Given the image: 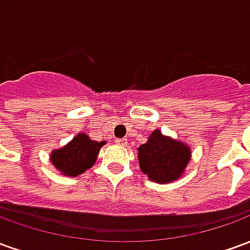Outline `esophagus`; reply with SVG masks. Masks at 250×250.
Masks as SVG:
<instances>
[{"label": "esophagus", "mask_w": 250, "mask_h": 250, "mask_svg": "<svg viewBox=\"0 0 250 250\" xmlns=\"http://www.w3.org/2000/svg\"><path fill=\"white\" fill-rule=\"evenodd\" d=\"M116 143H118V145H120V146H125V145H127V139H125V138L116 139Z\"/></svg>", "instance_id": "obj_1"}]
</instances>
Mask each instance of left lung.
<instances>
[{"mask_svg": "<svg viewBox=\"0 0 250 250\" xmlns=\"http://www.w3.org/2000/svg\"><path fill=\"white\" fill-rule=\"evenodd\" d=\"M190 157L191 150L188 145L165 136L159 130L154 131L148 141L138 147L142 173L158 184H170L181 178Z\"/></svg>", "mask_w": 250, "mask_h": 250, "instance_id": "left-lung-1", "label": "left lung"}]
</instances>
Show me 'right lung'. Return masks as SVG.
I'll return each instance as SVG.
<instances>
[{"label": "right lung", "instance_id": "right-lung-1", "mask_svg": "<svg viewBox=\"0 0 250 250\" xmlns=\"http://www.w3.org/2000/svg\"><path fill=\"white\" fill-rule=\"evenodd\" d=\"M103 145L104 141L95 142L84 132H79L68 145L52 151L51 162L62 175L77 177L95 165Z\"/></svg>", "mask_w": 250, "mask_h": 250}]
</instances>
